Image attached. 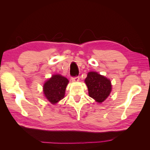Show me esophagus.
Segmentation results:
<instances>
[{
    "instance_id": "1",
    "label": "esophagus",
    "mask_w": 150,
    "mask_h": 150,
    "mask_svg": "<svg viewBox=\"0 0 150 150\" xmlns=\"http://www.w3.org/2000/svg\"><path fill=\"white\" fill-rule=\"evenodd\" d=\"M71 80L72 82H78V81H79V76L72 77V78H71Z\"/></svg>"
}]
</instances>
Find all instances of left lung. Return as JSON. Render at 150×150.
<instances>
[{"label":"left lung","mask_w":150,"mask_h":150,"mask_svg":"<svg viewBox=\"0 0 150 150\" xmlns=\"http://www.w3.org/2000/svg\"><path fill=\"white\" fill-rule=\"evenodd\" d=\"M85 83L88 86L89 95L98 103H102L111 91V81L96 72H89Z\"/></svg>","instance_id":"left-lung-1"}]
</instances>
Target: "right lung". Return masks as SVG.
I'll use <instances>...</instances> for the list:
<instances>
[{"mask_svg":"<svg viewBox=\"0 0 150 150\" xmlns=\"http://www.w3.org/2000/svg\"><path fill=\"white\" fill-rule=\"evenodd\" d=\"M68 79L59 74L54 75L43 86V91L47 100L52 104L59 101L64 98Z\"/></svg>","mask_w":150,"mask_h":150,"instance_id":"1","label":"right lung"}]
</instances>
